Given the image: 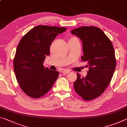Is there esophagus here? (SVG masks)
Returning a JSON list of instances; mask_svg holds the SVG:
<instances>
[{"label": "esophagus", "instance_id": "obj_1", "mask_svg": "<svg viewBox=\"0 0 127 127\" xmlns=\"http://www.w3.org/2000/svg\"><path fill=\"white\" fill-rule=\"evenodd\" d=\"M62 72V73H63V74H68L69 73V71H63Z\"/></svg>", "mask_w": 127, "mask_h": 127}]
</instances>
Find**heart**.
I'll list each match as a JSON object with an SVG mask.
<instances>
[{
    "mask_svg": "<svg viewBox=\"0 0 127 127\" xmlns=\"http://www.w3.org/2000/svg\"><path fill=\"white\" fill-rule=\"evenodd\" d=\"M74 38H72L71 39H74Z\"/></svg>",
    "mask_w": 127,
    "mask_h": 127,
    "instance_id": "b5f03b06",
    "label": "heart"
}]
</instances>
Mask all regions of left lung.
<instances>
[{
    "label": "left lung",
    "instance_id": "1",
    "mask_svg": "<svg viewBox=\"0 0 127 127\" xmlns=\"http://www.w3.org/2000/svg\"><path fill=\"white\" fill-rule=\"evenodd\" d=\"M81 39L83 62L89 69L86 77L77 73L74 82L75 92L83 99L92 100L103 93L109 85L116 68V59L111 42L99 28L82 27L71 32Z\"/></svg>",
    "mask_w": 127,
    "mask_h": 127
}]
</instances>
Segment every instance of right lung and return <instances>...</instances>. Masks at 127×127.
<instances>
[{
    "mask_svg": "<svg viewBox=\"0 0 127 127\" xmlns=\"http://www.w3.org/2000/svg\"><path fill=\"white\" fill-rule=\"evenodd\" d=\"M65 28L38 25L20 40L13 60L14 71L22 90L28 96L38 98L53 87L59 72L43 66L50 55L52 42Z\"/></svg>",
    "mask_w": 127,
    "mask_h": 127,
    "instance_id": "right-lung-1",
    "label": "right lung"
}]
</instances>
